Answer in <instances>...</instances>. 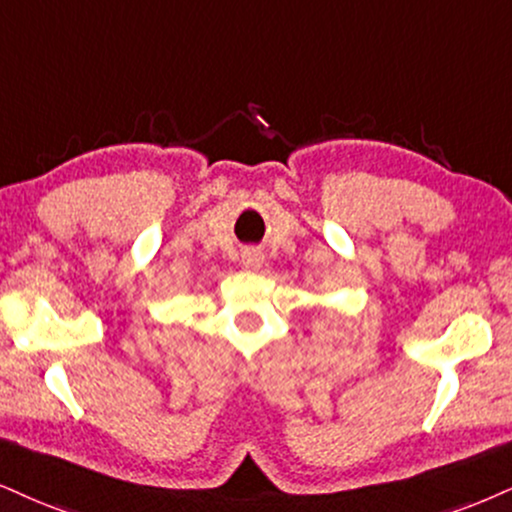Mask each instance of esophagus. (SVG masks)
Wrapping results in <instances>:
<instances>
[{"instance_id": "1", "label": "esophagus", "mask_w": 512, "mask_h": 512, "mask_svg": "<svg viewBox=\"0 0 512 512\" xmlns=\"http://www.w3.org/2000/svg\"><path fill=\"white\" fill-rule=\"evenodd\" d=\"M242 263H244V268H249V270H258V268L263 266V256L258 254V251H244Z\"/></svg>"}]
</instances>
